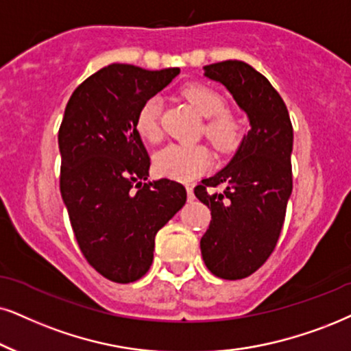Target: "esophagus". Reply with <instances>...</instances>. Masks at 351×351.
Masks as SVG:
<instances>
[{"label": "esophagus", "mask_w": 351, "mask_h": 351, "mask_svg": "<svg viewBox=\"0 0 351 351\" xmlns=\"http://www.w3.org/2000/svg\"><path fill=\"white\" fill-rule=\"evenodd\" d=\"M186 193H188V201L191 202V201H194V199H196V197H194V189H193V186H186Z\"/></svg>", "instance_id": "1"}]
</instances>
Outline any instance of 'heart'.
<instances>
[{"instance_id": "heart-1", "label": "heart", "mask_w": 351, "mask_h": 351, "mask_svg": "<svg viewBox=\"0 0 351 351\" xmlns=\"http://www.w3.org/2000/svg\"><path fill=\"white\" fill-rule=\"evenodd\" d=\"M181 97L206 118L204 134L220 152H230L241 139V123L225 112V99L215 88L204 84H188L181 88ZM160 99L150 97L136 114V130L143 139L157 143L160 139ZM210 154L202 145L168 144L154 155V170L163 178L189 181L202 175L210 167Z\"/></svg>"}]
</instances>
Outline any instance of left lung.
Returning a JSON list of instances; mask_svg holds the SVG:
<instances>
[{
    "label": "left lung",
    "mask_w": 351,
    "mask_h": 351,
    "mask_svg": "<svg viewBox=\"0 0 351 351\" xmlns=\"http://www.w3.org/2000/svg\"><path fill=\"white\" fill-rule=\"evenodd\" d=\"M204 76L225 86L250 121L228 165L194 189L212 214L201 238L204 263L217 277L238 280L269 259L280 237L293 188V128L278 92L245 61L204 66ZM217 185L221 193L210 191Z\"/></svg>",
    "instance_id": "8db88e82"
}]
</instances>
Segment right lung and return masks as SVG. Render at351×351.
I'll list each match as a JSON object with an SVG mask.
<instances>
[{
	"instance_id": "right-lung-1",
	"label": "right lung",
	"mask_w": 351,
	"mask_h": 351,
	"mask_svg": "<svg viewBox=\"0 0 351 351\" xmlns=\"http://www.w3.org/2000/svg\"><path fill=\"white\" fill-rule=\"evenodd\" d=\"M178 74L110 64L66 105L58 132L61 197L84 257L112 282H136L147 272L155 234L186 202L183 184L147 181L150 158L136 130L141 105Z\"/></svg>"
}]
</instances>
